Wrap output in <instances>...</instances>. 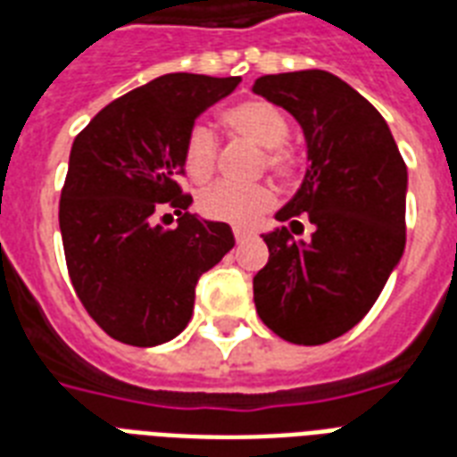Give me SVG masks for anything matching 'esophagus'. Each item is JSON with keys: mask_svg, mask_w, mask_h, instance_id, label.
<instances>
[{"mask_svg": "<svg viewBox=\"0 0 457 457\" xmlns=\"http://www.w3.org/2000/svg\"><path fill=\"white\" fill-rule=\"evenodd\" d=\"M232 235H235L237 242H246V239L251 237V232H249V229H244V228H235V229H232Z\"/></svg>", "mask_w": 457, "mask_h": 457, "instance_id": "34e87169", "label": "esophagus"}]
</instances>
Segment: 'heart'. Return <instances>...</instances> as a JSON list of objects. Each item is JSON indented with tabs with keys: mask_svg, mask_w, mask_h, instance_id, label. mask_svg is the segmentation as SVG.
<instances>
[{
	"mask_svg": "<svg viewBox=\"0 0 457 457\" xmlns=\"http://www.w3.org/2000/svg\"><path fill=\"white\" fill-rule=\"evenodd\" d=\"M222 123L229 132L249 139L256 146H263L261 168L279 179H292L296 175L299 156L287 146L292 125L275 104L263 102V99L237 104L222 113ZM182 163L194 182H206L213 178L215 165H218V142L213 132L204 125H194L192 130L187 132L185 145H182ZM272 204H275V194L270 187H239L229 182L208 187L196 201L201 215H206L211 220L232 222V225H253L261 220V215L270 211Z\"/></svg>",
	"mask_w": 457,
	"mask_h": 457,
	"instance_id": "1",
	"label": "heart"
}]
</instances>
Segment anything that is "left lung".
Masks as SVG:
<instances>
[{
  "mask_svg": "<svg viewBox=\"0 0 457 457\" xmlns=\"http://www.w3.org/2000/svg\"><path fill=\"white\" fill-rule=\"evenodd\" d=\"M253 92L289 111L308 145L303 185L275 218L315 225L308 244L287 228L263 235L253 301L278 337L318 346L365 318L403 256L408 170L379 111L337 75H263Z\"/></svg>",
  "mask_w": 457,
  "mask_h": 457,
  "instance_id": "8db88e82",
  "label": "left lung"
}]
</instances>
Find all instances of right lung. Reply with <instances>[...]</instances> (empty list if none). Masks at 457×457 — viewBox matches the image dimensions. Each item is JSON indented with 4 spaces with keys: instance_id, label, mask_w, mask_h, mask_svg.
<instances>
[{
    "instance_id": "obj_1",
    "label": "right lung",
    "mask_w": 457,
    "mask_h": 457,
    "mask_svg": "<svg viewBox=\"0 0 457 457\" xmlns=\"http://www.w3.org/2000/svg\"><path fill=\"white\" fill-rule=\"evenodd\" d=\"M242 78L168 73L96 113L75 137L61 189L59 228L73 289L89 318L116 341L158 346L192 320L196 282L235 246L228 222L201 220L182 145L194 120ZM163 207L179 228L151 220Z\"/></svg>"
}]
</instances>
